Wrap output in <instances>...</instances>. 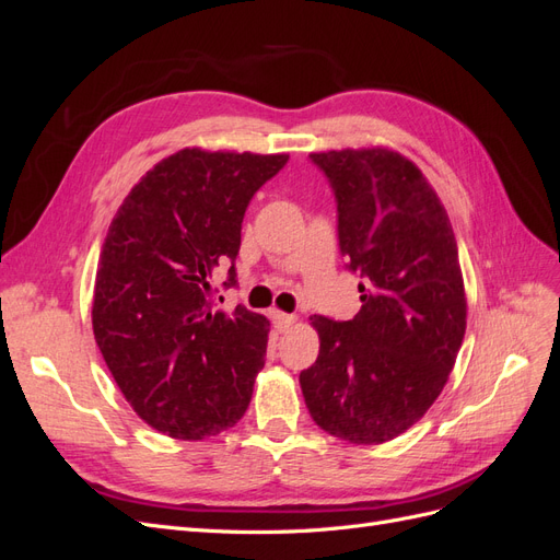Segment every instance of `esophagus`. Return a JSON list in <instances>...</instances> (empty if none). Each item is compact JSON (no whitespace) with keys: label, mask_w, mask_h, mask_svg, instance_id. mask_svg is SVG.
Listing matches in <instances>:
<instances>
[{"label":"esophagus","mask_w":560,"mask_h":560,"mask_svg":"<svg viewBox=\"0 0 560 560\" xmlns=\"http://www.w3.org/2000/svg\"><path fill=\"white\" fill-rule=\"evenodd\" d=\"M296 322V315H290V313H280L276 311L273 313V325L278 327V331H287Z\"/></svg>","instance_id":"1"}]
</instances>
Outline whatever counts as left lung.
Masks as SVG:
<instances>
[{
    "label": "left lung",
    "mask_w": 560,
    "mask_h": 560,
    "mask_svg": "<svg viewBox=\"0 0 560 560\" xmlns=\"http://www.w3.org/2000/svg\"><path fill=\"white\" fill-rule=\"evenodd\" d=\"M338 217V247L358 273L352 319L315 315L319 354L299 383L317 425L350 444H383L442 393L467 325L448 214L418 167L389 149L311 154Z\"/></svg>",
    "instance_id": "obj_1"
}]
</instances>
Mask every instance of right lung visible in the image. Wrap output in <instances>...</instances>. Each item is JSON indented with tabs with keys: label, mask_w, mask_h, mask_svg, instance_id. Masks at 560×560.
I'll return each instance as SVG.
<instances>
[{
	"label": "right lung",
	"mask_w": 560,
	"mask_h": 560,
	"mask_svg": "<svg viewBox=\"0 0 560 560\" xmlns=\"http://www.w3.org/2000/svg\"><path fill=\"white\" fill-rule=\"evenodd\" d=\"M287 154L182 149L132 186L100 252L93 334L128 404L175 439L233 428L264 366L268 319L214 308L212 273L235 284L243 217Z\"/></svg>",
	"instance_id": "right-lung-1"
}]
</instances>
